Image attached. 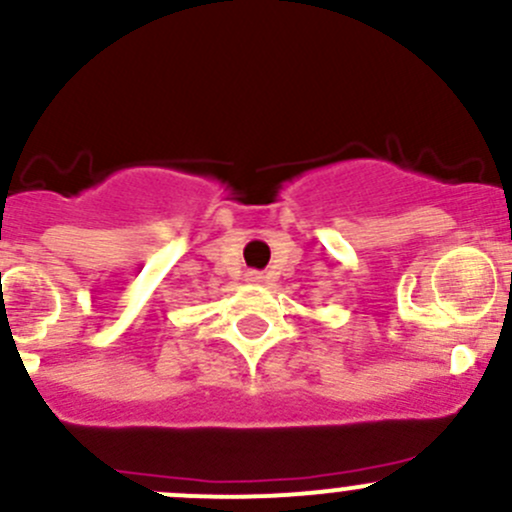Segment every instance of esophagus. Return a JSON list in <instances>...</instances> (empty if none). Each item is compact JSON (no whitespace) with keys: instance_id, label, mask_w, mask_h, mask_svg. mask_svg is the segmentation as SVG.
Masks as SVG:
<instances>
[{"instance_id":"esophagus-1","label":"esophagus","mask_w":512,"mask_h":512,"mask_svg":"<svg viewBox=\"0 0 512 512\" xmlns=\"http://www.w3.org/2000/svg\"><path fill=\"white\" fill-rule=\"evenodd\" d=\"M245 277H247V282H252V285H260V282L265 280V275H262V272H257V270H250Z\"/></svg>"}]
</instances>
